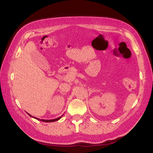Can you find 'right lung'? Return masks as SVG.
I'll return each mask as SVG.
<instances>
[{"label":"right lung","instance_id":"obj_1","mask_svg":"<svg viewBox=\"0 0 153 153\" xmlns=\"http://www.w3.org/2000/svg\"><path fill=\"white\" fill-rule=\"evenodd\" d=\"M27 114L30 116H31V117H32V118H35V119H37V120H40V121H42V122H55V121H58V120H59L61 118H62V116H60V117H59V118H56V119H53V120H43V119H39V118H36V117H33V116H32L31 115H30V114H28L27 113Z\"/></svg>","mask_w":153,"mask_h":153}]
</instances>
